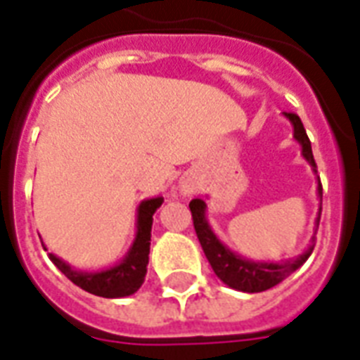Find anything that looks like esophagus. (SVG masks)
<instances>
[{"mask_svg": "<svg viewBox=\"0 0 360 360\" xmlns=\"http://www.w3.org/2000/svg\"><path fill=\"white\" fill-rule=\"evenodd\" d=\"M181 191L185 192V194H188V192H192V185L191 183H181Z\"/></svg>", "mask_w": 360, "mask_h": 360, "instance_id": "34e87169", "label": "esophagus"}]
</instances>
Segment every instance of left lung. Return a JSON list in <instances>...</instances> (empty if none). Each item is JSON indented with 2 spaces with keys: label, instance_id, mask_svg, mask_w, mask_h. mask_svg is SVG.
Here are the masks:
<instances>
[{
  "label": "left lung",
  "instance_id": "1",
  "mask_svg": "<svg viewBox=\"0 0 360 360\" xmlns=\"http://www.w3.org/2000/svg\"><path fill=\"white\" fill-rule=\"evenodd\" d=\"M287 119L290 120L292 124V131H295V139L300 143L302 147V156L306 158L311 169L317 174V166H315L314 153H311V143H309L308 134L304 130V124L298 115L295 113H283ZM317 196L319 200H323V186H321V181L317 177ZM192 213V221H194V230H196V236H198L200 245L204 249L205 257L210 260L211 268L215 271V276L224 285H229L230 289L241 290V292H262V290H268L271 287H276L278 283H281L285 278H289L290 274L295 270H298L308 257L311 255L315 247V234H317V226H319L321 219V205L319 211H317V219H315V232L311 236V243L302 255H298L296 259L283 260V262H274V260H268V262H262V260H251L245 259V257H240L238 253H234L232 249L224 245L223 241L217 238V234L213 232V229L207 223V217H205V210L207 205L202 198H194L188 204Z\"/></svg>",
  "mask_w": 360,
  "mask_h": 360
}]
</instances>
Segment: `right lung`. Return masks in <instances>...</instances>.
<instances>
[{
	"instance_id": "obj_1",
	"label": "right lung",
	"mask_w": 360,
	"mask_h": 360,
	"mask_svg": "<svg viewBox=\"0 0 360 360\" xmlns=\"http://www.w3.org/2000/svg\"><path fill=\"white\" fill-rule=\"evenodd\" d=\"M164 202L162 196L143 200L137 207L136 238L131 241L128 253L119 264L100 271H84L71 268L68 262L49 253V259L56 264L65 278L73 281L77 287L86 290L90 295L103 296V298H124L134 295L145 281L147 264H149L150 251V229H153V215ZM45 247V245H43ZM46 251V247H45Z\"/></svg>"
}]
</instances>
